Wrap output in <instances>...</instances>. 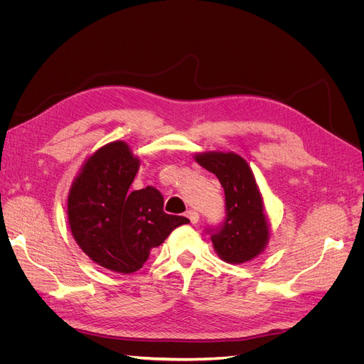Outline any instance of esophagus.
<instances>
[{
  "mask_svg": "<svg viewBox=\"0 0 364 364\" xmlns=\"http://www.w3.org/2000/svg\"><path fill=\"white\" fill-rule=\"evenodd\" d=\"M185 215L190 218V222H191L193 225H196L197 222H199V213L194 211V209H188V211H186Z\"/></svg>",
  "mask_w": 364,
  "mask_h": 364,
  "instance_id": "34e87169",
  "label": "esophagus"
}]
</instances>
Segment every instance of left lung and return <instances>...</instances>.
Masks as SVG:
<instances>
[{
	"mask_svg": "<svg viewBox=\"0 0 364 364\" xmlns=\"http://www.w3.org/2000/svg\"><path fill=\"white\" fill-rule=\"evenodd\" d=\"M217 176L225 190L226 218L211 230L217 255L230 264L257 258L269 243V223L262 196L249 164L232 151H205L194 156Z\"/></svg>",
	"mask_w": 364,
	"mask_h": 364,
	"instance_id": "left-lung-1",
	"label": "left lung"
}]
</instances>
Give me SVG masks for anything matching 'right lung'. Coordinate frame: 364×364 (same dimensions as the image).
Masks as SVG:
<instances>
[{
    "label": "right lung",
    "instance_id": "right-lung-1",
    "mask_svg": "<svg viewBox=\"0 0 364 364\" xmlns=\"http://www.w3.org/2000/svg\"><path fill=\"white\" fill-rule=\"evenodd\" d=\"M139 168L124 141H114L86 159L68 194V223L77 245L98 266L129 274L139 270L153 247L171 230L190 223L164 213L153 188L130 191Z\"/></svg>",
    "mask_w": 364,
    "mask_h": 364
}]
</instances>
